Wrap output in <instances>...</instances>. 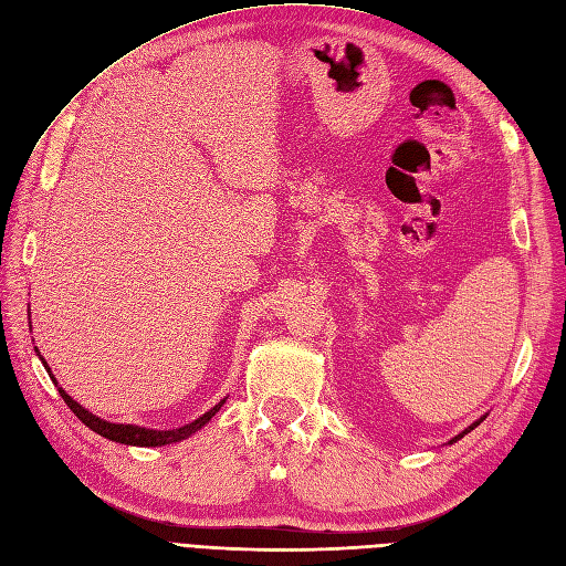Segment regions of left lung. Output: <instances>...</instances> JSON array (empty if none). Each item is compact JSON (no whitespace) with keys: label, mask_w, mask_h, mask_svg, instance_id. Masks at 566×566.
Returning a JSON list of instances; mask_svg holds the SVG:
<instances>
[{"label":"left lung","mask_w":566,"mask_h":566,"mask_svg":"<svg viewBox=\"0 0 566 566\" xmlns=\"http://www.w3.org/2000/svg\"><path fill=\"white\" fill-rule=\"evenodd\" d=\"M483 420H485V415H483V417H480V420H475V422H473V424H471V427H467V429H464V431H462V433H457V436H454V438H450V446H452V443H457V441H459V438H464V436H467V433H469V431H473V429H475V427H478V424H480V422H483Z\"/></svg>","instance_id":"1"}]
</instances>
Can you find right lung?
<instances>
[{"mask_svg": "<svg viewBox=\"0 0 566 566\" xmlns=\"http://www.w3.org/2000/svg\"><path fill=\"white\" fill-rule=\"evenodd\" d=\"M30 331H32V322H30ZM34 352L39 354V349L34 347ZM39 359H41V364H44V368L49 370V375H51V380L55 382V387H57V391H60V396L62 399H65V403L70 406V410L78 417V420L86 424L88 429H93L95 433H99V436H104V438H109V441H114V443H123V446H137V448H160V446H170V443H179V441H186L188 436H193L196 431H200L209 420H212V417L221 410V406L226 403V399H221L214 408H209L205 415H200L198 420H193V422H188V424H184V427H179V429H146V427H137V424H116V422H107V420H102V417H97V415H93L91 410H86L83 408L81 403H76L72 396L62 389L60 385H57V380L53 378V373H51V368H49V364H46V359L41 357L39 354Z\"/></svg>", "mask_w": 566, "mask_h": 566, "instance_id": "obj_1", "label": "right lung"}]
</instances>
